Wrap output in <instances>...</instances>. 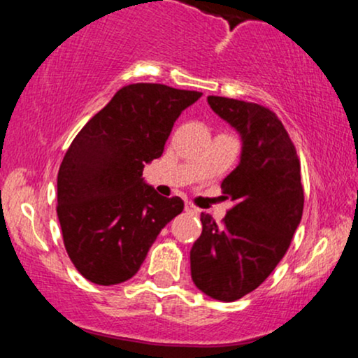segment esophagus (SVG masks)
Here are the masks:
<instances>
[{"label": "esophagus", "instance_id": "obj_1", "mask_svg": "<svg viewBox=\"0 0 358 358\" xmlns=\"http://www.w3.org/2000/svg\"><path fill=\"white\" fill-rule=\"evenodd\" d=\"M185 212L192 213V215H199L200 210L195 207V205H192L190 202H187V203H185Z\"/></svg>", "mask_w": 358, "mask_h": 358}]
</instances>
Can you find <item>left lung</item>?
Returning a JSON list of instances; mask_svg holds the SVG:
<instances>
[{"instance_id":"1","label":"left lung","mask_w":358,"mask_h":358,"mask_svg":"<svg viewBox=\"0 0 358 358\" xmlns=\"http://www.w3.org/2000/svg\"><path fill=\"white\" fill-rule=\"evenodd\" d=\"M213 113L241 138V159L222 182L234 207L217 225L202 213V236L190 250L195 286L231 303L254 291L289 248L303 215L299 159L273 110L254 102L208 96Z\"/></svg>"}]
</instances>
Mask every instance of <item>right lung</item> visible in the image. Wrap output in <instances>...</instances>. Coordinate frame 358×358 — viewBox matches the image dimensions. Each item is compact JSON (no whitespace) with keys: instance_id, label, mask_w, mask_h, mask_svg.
Segmentation results:
<instances>
[{"instance_id":"obj_1","label":"right lung","mask_w":358,"mask_h":358,"mask_svg":"<svg viewBox=\"0 0 358 358\" xmlns=\"http://www.w3.org/2000/svg\"><path fill=\"white\" fill-rule=\"evenodd\" d=\"M202 97L163 84L119 89L80 129L57 176V215L69 257L94 285L131 279L162 229L183 210L143 178L175 121Z\"/></svg>"}]
</instances>
